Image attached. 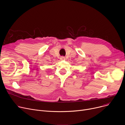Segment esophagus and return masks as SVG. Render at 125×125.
I'll use <instances>...</instances> for the list:
<instances>
[{"instance_id":"34e87169","label":"esophagus","mask_w":125,"mask_h":125,"mask_svg":"<svg viewBox=\"0 0 125 125\" xmlns=\"http://www.w3.org/2000/svg\"><path fill=\"white\" fill-rule=\"evenodd\" d=\"M60 59H61V60H64V59H65V58L64 57H61Z\"/></svg>"}]
</instances>
